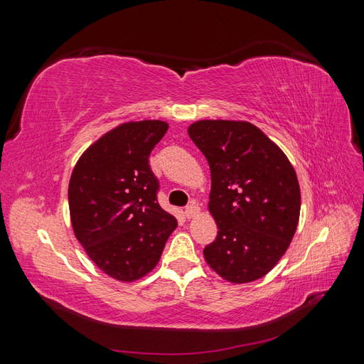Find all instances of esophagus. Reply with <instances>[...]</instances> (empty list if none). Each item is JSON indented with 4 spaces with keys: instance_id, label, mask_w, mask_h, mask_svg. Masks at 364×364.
<instances>
[{
    "instance_id": "obj_1",
    "label": "esophagus",
    "mask_w": 364,
    "mask_h": 364,
    "mask_svg": "<svg viewBox=\"0 0 364 364\" xmlns=\"http://www.w3.org/2000/svg\"><path fill=\"white\" fill-rule=\"evenodd\" d=\"M200 213V208L197 206L196 203H191V205H188L186 206V209H185V215L188 217V218H193V217H196L197 214Z\"/></svg>"
}]
</instances>
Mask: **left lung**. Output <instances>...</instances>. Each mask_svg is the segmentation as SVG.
Segmentation results:
<instances>
[{
    "mask_svg": "<svg viewBox=\"0 0 364 364\" xmlns=\"http://www.w3.org/2000/svg\"><path fill=\"white\" fill-rule=\"evenodd\" d=\"M188 135L211 170L208 209L218 232L203 250L205 261L228 282L257 281L277 266L299 223L293 165L247 121L200 119Z\"/></svg>",
    "mask_w": 364,
    "mask_h": 364,
    "instance_id": "left-lung-1",
    "label": "left lung"
}]
</instances>
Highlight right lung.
Instances as JSON below:
<instances>
[{"instance_id": "right-lung-1", "label": "right lung", "mask_w": 364, "mask_h": 364, "mask_svg": "<svg viewBox=\"0 0 364 364\" xmlns=\"http://www.w3.org/2000/svg\"><path fill=\"white\" fill-rule=\"evenodd\" d=\"M159 119L109 130L77 161L68 185L71 225L107 277L134 282L156 267L176 218L159 206L149 156L167 132Z\"/></svg>"}]
</instances>
